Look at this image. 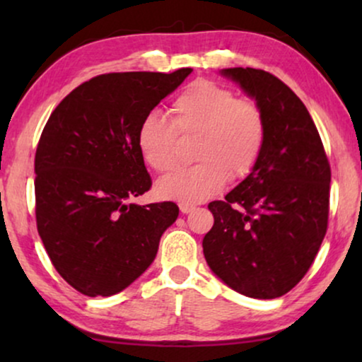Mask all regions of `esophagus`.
Listing matches in <instances>:
<instances>
[{
    "mask_svg": "<svg viewBox=\"0 0 362 362\" xmlns=\"http://www.w3.org/2000/svg\"><path fill=\"white\" fill-rule=\"evenodd\" d=\"M180 209H181L182 214H189V212L196 211V206H192V204H180Z\"/></svg>",
    "mask_w": 362,
    "mask_h": 362,
    "instance_id": "esophagus-1",
    "label": "esophagus"
}]
</instances>
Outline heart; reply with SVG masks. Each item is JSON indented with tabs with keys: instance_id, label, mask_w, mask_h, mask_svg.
Here are the masks:
<instances>
[{
	"instance_id": "obj_1",
	"label": "heart",
	"mask_w": 362,
	"mask_h": 362,
	"mask_svg": "<svg viewBox=\"0 0 362 362\" xmlns=\"http://www.w3.org/2000/svg\"><path fill=\"white\" fill-rule=\"evenodd\" d=\"M171 115L173 122L156 112L141 118V158L155 171L170 173L177 165V133H199L194 156L201 163L163 177L156 185L161 197L196 204L214 196L227 177L239 180L255 166L265 141V118L257 103L219 83L197 81L176 97Z\"/></svg>"
}]
</instances>
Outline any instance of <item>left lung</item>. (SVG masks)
<instances>
[{"mask_svg":"<svg viewBox=\"0 0 362 362\" xmlns=\"http://www.w3.org/2000/svg\"><path fill=\"white\" fill-rule=\"evenodd\" d=\"M265 118V141L249 176L214 201L202 239L207 265L239 293L272 300L288 293L313 264L328 227L331 170L303 102L272 74L219 71Z\"/></svg>","mask_w":362,"mask_h":362,"instance_id":"8db88e82","label":"left lung"}]
</instances>
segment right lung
<instances>
[{
    "label": "right lung",
    "instance_id": "add662e5",
    "mask_svg": "<svg viewBox=\"0 0 362 362\" xmlns=\"http://www.w3.org/2000/svg\"><path fill=\"white\" fill-rule=\"evenodd\" d=\"M191 72L97 76L74 88L44 127L34 160L37 232L59 275L83 295L132 285L177 219L175 202H130L151 187L136 128Z\"/></svg>",
    "mask_w": 362,
    "mask_h": 362
}]
</instances>
